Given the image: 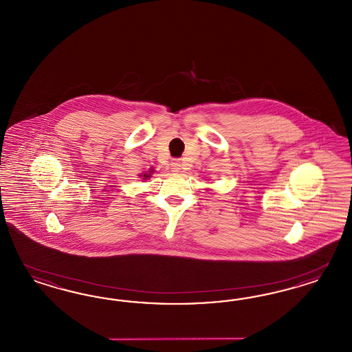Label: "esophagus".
Segmentation results:
<instances>
[{
    "label": "esophagus",
    "instance_id": "34e87169",
    "mask_svg": "<svg viewBox=\"0 0 352 352\" xmlns=\"http://www.w3.org/2000/svg\"><path fill=\"white\" fill-rule=\"evenodd\" d=\"M170 170H172V172H175V173L180 172V170H182V164H180V162H177V160L172 162V163H170Z\"/></svg>",
    "mask_w": 352,
    "mask_h": 352
}]
</instances>
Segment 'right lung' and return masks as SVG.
Here are the masks:
<instances>
[{"mask_svg":"<svg viewBox=\"0 0 352 352\" xmlns=\"http://www.w3.org/2000/svg\"><path fill=\"white\" fill-rule=\"evenodd\" d=\"M154 172V170H148V173H144V175H140V177H142L144 180H148V179H150L151 177V173Z\"/></svg>","mask_w":352,"mask_h":352,"instance_id":"obj_1","label":"right lung"}]
</instances>
